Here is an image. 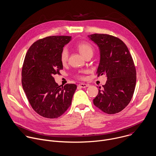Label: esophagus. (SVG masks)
Returning a JSON list of instances; mask_svg holds the SVG:
<instances>
[{
	"label": "esophagus",
	"mask_w": 156,
	"mask_h": 156,
	"mask_svg": "<svg viewBox=\"0 0 156 156\" xmlns=\"http://www.w3.org/2000/svg\"><path fill=\"white\" fill-rule=\"evenodd\" d=\"M78 86H80V87H82V88H84V87H88L89 84H85V83H80V84H79Z\"/></svg>",
	"instance_id": "esophagus-1"
}]
</instances>
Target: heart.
<instances>
[{"instance_id":"heart-1","label":"heart","mask_w":156,"mask_h":156,"mask_svg":"<svg viewBox=\"0 0 156 156\" xmlns=\"http://www.w3.org/2000/svg\"><path fill=\"white\" fill-rule=\"evenodd\" d=\"M76 48L79 51L81 55L84 56L85 58L89 56H92L94 53V48L90 43L83 41L80 43L77 44ZM69 59V51L66 48H64L60 54V61L62 65L67 64ZM78 77L83 78V76L81 75H78Z\"/></svg>"}]
</instances>
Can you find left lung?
<instances>
[{"label": "left lung", "mask_w": 156, "mask_h": 156, "mask_svg": "<svg viewBox=\"0 0 156 156\" xmlns=\"http://www.w3.org/2000/svg\"><path fill=\"white\" fill-rule=\"evenodd\" d=\"M88 37L95 43L100 53L97 76L106 75L107 80L93 100L94 105L105 113H118L130 103L135 88V66L126 44L119 38L104 34Z\"/></svg>", "instance_id": "1"}]
</instances>
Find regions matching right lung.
<instances>
[{"instance_id": "add662e5", "label": "right lung", "mask_w": 156, "mask_h": 156, "mask_svg": "<svg viewBox=\"0 0 156 156\" xmlns=\"http://www.w3.org/2000/svg\"><path fill=\"white\" fill-rule=\"evenodd\" d=\"M71 38L49 36L40 39L26 55L21 73L23 88L32 108L44 118H58L71 105L76 85L67 84L61 87L53 77L63 69L60 54Z\"/></svg>"}]
</instances>
